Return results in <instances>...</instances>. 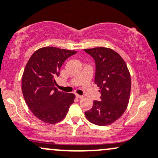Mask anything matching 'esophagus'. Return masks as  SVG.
Here are the masks:
<instances>
[{"label": "esophagus", "instance_id": "esophagus-1", "mask_svg": "<svg viewBox=\"0 0 158 158\" xmlns=\"http://www.w3.org/2000/svg\"><path fill=\"white\" fill-rule=\"evenodd\" d=\"M76 98H83V96H82V95H78V94H76Z\"/></svg>", "mask_w": 158, "mask_h": 158}]
</instances>
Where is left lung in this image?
Wrapping results in <instances>:
<instances>
[{
  "label": "left lung",
  "instance_id": "1",
  "mask_svg": "<svg viewBox=\"0 0 158 158\" xmlns=\"http://www.w3.org/2000/svg\"><path fill=\"white\" fill-rule=\"evenodd\" d=\"M84 51L95 60V83L101 93V101L95 100L85 115L95 125H110L122 115L128 104L130 73L123 59L111 49L95 47Z\"/></svg>",
  "mask_w": 158,
  "mask_h": 158
}]
</instances>
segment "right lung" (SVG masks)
Masks as SVG:
<instances>
[{
	"label": "right lung",
	"mask_w": 158,
	"mask_h": 158,
	"mask_svg": "<svg viewBox=\"0 0 158 158\" xmlns=\"http://www.w3.org/2000/svg\"><path fill=\"white\" fill-rule=\"evenodd\" d=\"M76 53L74 50L43 47L33 52L27 63L22 92L30 111L44 122L55 124L63 120L74 102V94L58 91L55 79L65 60Z\"/></svg>",
	"instance_id": "add662e5"
}]
</instances>
